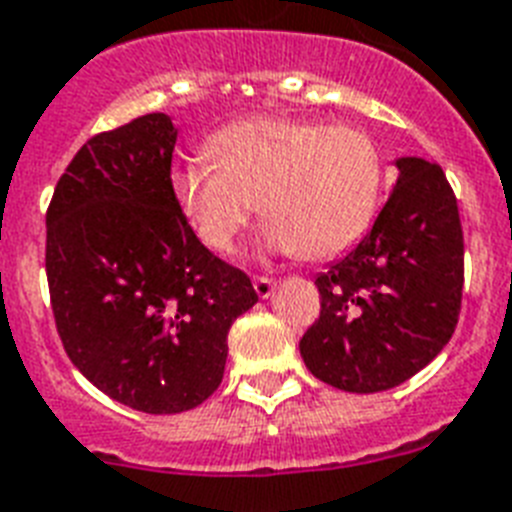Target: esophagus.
I'll use <instances>...</instances> for the list:
<instances>
[{
	"label": "esophagus",
	"instance_id": "esophagus-1",
	"mask_svg": "<svg viewBox=\"0 0 512 512\" xmlns=\"http://www.w3.org/2000/svg\"><path fill=\"white\" fill-rule=\"evenodd\" d=\"M252 284H255V292L260 299H268L270 294H273V289H276V281H273V278H265V276L255 278Z\"/></svg>",
	"mask_w": 512,
	"mask_h": 512
}]
</instances>
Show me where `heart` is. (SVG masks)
<instances>
[{
  "instance_id": "heart-1",
  "label": "heart",
  "mask_w": 512,
  "mask_h": 512,
  "mask_svg": "<svg viewBox=\"0 0 512 512\" xmlns=\"http://www.w3.org/2000/svg\"><path fill=\"white\" fill-rule=\"evenodd\" d=\"M207 160L181 162L170 194L210 249L228 252L260 202V244L328 260L355 247L381 210L386 160L368 131L263 115L220 128Z\"/></svg>"
}]
</instances>
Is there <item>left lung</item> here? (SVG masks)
<instances>
[{"label": "left lung", "instance_id": "8db88e82", "mask_svg": "<svg viewBox=\"0 0 512 512\" xmlns=\"http://www.w3.org/2000/svg\"><path fill=\"white\" fill-rule=\"evenodd\" d=\"M376 223L318 273L321 318L299 352L307 371L355 394L386 392L444 350L463 299V228L444 170L397 157Z\"/></svg>", "mask_w": 512, "mask_h": 512}]
</instances>
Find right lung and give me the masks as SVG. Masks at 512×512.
Returning a JSON list of instances; mask_svg holds the SVG:
<instances>
[{"label": "right lung", "mask_w": 512, "mask_h": 512, "mask_svg": "<svg viewBox=\"0 0 512 512\" xmlns=\"http://www.w3.org/2000/svg\"><path fill=\"white\" fill-rule=\"evenodd\" d=\"M165 112L97 134L47 213V281L62 347L115 402L152 415L202 405L223 381L228 328L252 281L199 242L170 194Z\"/></svg>", "instance_id": "obj_1"}]
</instances>
